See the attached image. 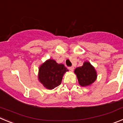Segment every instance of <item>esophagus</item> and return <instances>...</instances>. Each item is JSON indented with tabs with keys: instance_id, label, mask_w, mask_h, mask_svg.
<instances>
[{
	"instance_id": "34e87169",
	"label": "esophagus",
	"mask_w": 123,
	"mask_h": 123,
	"mask_svg": "<svg viewBox=\"0 0 123 123\" xmlns=\"http://www.w3.org/2000/svg\"><path fill=\"white\" fill-rule=\"evenodd\" d=\"M69 69L70 70V71H73L74 69V67H69Z\"/></svg>"
}]
</instances>
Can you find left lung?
Here are the masks:
<instances>
[{"instance_id": "obj_1", "label": "left lung", "mask_w": 123, "mask_h": 123, "mask_svg": "<svg viewBox=\"0 0 123 123\" xmlns=\"http://www.w3.org/2000/svg\"><path fill=\"white\" fill-rule=\"evenodd\" d=\"M74 73L76 74L79 84L82 87L92 84L95 82L97 76L94 67L88 62L84 63L82 67L76 68Z\"/></svg>"}]
</instances>
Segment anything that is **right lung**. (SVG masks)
Here are the masks:
<instances>
[{"label": "right lung", "instance_id": "right-lung-1", "mask_svg": "<svg viewBox=\"0 0 123 123\" xmlns=\"http://www.w3.org/2000/svg\"><path fill=\"white\" fill-rule=\"evenodd\" d=\"M68 69L63 64H58L54 60L49 59L39 68L38 78L47 89H53L60 85L63 74Z\"/></svg>", "mask_w": 123, "mask_h": 123}]
</instances>
